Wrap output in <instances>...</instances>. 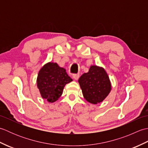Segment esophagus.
Returning <instances> with one entry per match:
<instances>
[{"mask_svg": "<svg viewBox=\"0 0 148 148\" xmlns=\"http://www.w3.org/2000/svg\"><path fill=\"white\" fill-rule=\"evenodd\" d=\"M72 77H73V78L75 80H77L78 78H79V74H73Z\"/></svg>", "mask_w": 148, "mask_h": 148, "instance_id": "1", "label": "esophagus"}]
</instances>
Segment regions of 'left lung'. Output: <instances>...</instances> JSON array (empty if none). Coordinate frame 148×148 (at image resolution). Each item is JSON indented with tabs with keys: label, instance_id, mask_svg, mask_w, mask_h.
Listing matches in <instances>:
<instances>
[{
	"label": "left lung",
	"instance_id": "1",
	"mask_svg": "<svg viewBox=\"0 0 148 148\" xmlns=\"http://www.w3.org/2000/svg\"><path fill=\"white\" fill-rule=\"evenodd\" d=\"M78 82L84 98L88 102L97 104L102 102L111 90V84L104 69L92 65L87 73L81 76Z\"/></svg>",
	"mask_w": 148,
	"mask_h": 148
}]
</instances>
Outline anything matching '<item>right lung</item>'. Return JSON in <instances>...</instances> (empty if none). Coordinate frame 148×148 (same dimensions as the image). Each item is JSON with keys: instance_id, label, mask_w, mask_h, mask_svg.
<instances>
[{"instance_id": "add662e5", "label": "right lung", "mask_w": 148, "mask_h": 148, "mask_svg": "<svg viewBox=\"0 0 148 148\" xmlns=\"http://www.w3.org/2000/svg\"><path fill=\"white\" fill-rule=\"evenodd\" d=\"M72 81L65 69L56 63L48 62L40 69L37 85L42 98L53 103L60 97L65 84Z\"/></svg>"}]
</instances>
